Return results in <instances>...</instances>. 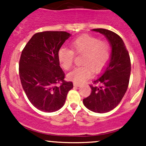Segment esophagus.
<instances>
[{"label":"esophagus","mask_w":146,"mask_h":146,"mask_svg":"<svg viewBox=\"0 0 146 146\" xmlns=\"http://www.w3.org/2000/svg\"><path fill=\"white\" fill-rule=\"evenodd\" d=\"M73 85H74V86H76V87H79V86H80V85H81V84L77 83V82H73Z\"/></svg>","instance_id":"esophagus-1"}]
</instances>
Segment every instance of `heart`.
I'll return each mask as SVG.
<instances>
[{
	"label": "heart",
	"instance_id": "1",
	"mask_svg": "<svg viewBox=\"0 0 146 146\" xmlns=\"http://www.w3.org/2000/svg\"><path fill=\"white\" fill-rule=\"evenodd\" d=\"M75 55H82L81 66L73 69L68 78L77 83L88 79L94 73L100 72L111 58V46L108 42L96 36L83 35L70 43V49L61 47L58 51V59L61 66L68 70L73 66Z\"/></svg>",
	"mask_w": 146,
	"mask_h": 146
}]
</instances>
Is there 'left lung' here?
Returning a JSON list of instances; mask_svg holds the SVG:
<instances>
[{"label":"left lung","instance_id":"left-lung-1","mask_svg":"<svg viewBox=\"0 0 146 146\" xmlns=\"http://www.w3.org/2000/svg\"><path fill=\"white\" fill-rule=\"evenodd\" d=\"M93 30L105 35L112 47V53L104 73L90 85L91 93L83 99V104L94 112L105 113L118 105L127 90L131 59L126 46L117 34L103 28Z\"/></svg>","mask_w":146,"mask_h":146}]
</instances>
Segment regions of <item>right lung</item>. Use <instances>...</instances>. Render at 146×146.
Here are the masks:
<instances>
[{
	"label": "right lung",
	"instance_id": "right-lung-1",
	"mask_svg": "<svg viewBox=\"0 0 146 146\" xmlns=\"http://www.w3.org/2000/svg\"><path fill=\"white\" fill-rule=\"evenodd\" d=\"M64 31H45L32 36L23 48L19 76L23 90L34 107L45 112L61 109L73 87L65 80L58 51L70 36Z\"/></svg>",
	"mask_w": 146,
	"mask_h": 146
}]
</instances>
